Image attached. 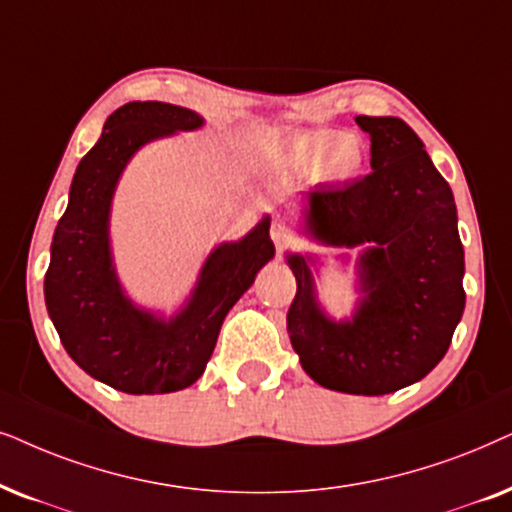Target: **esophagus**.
<instances>
[{
  "label": "esophagus",
  "mask_w": 512,
  "mask_h": 512,
  "mask_svg": "<svg viewBox=\"0 0 512 512\" xmlns=\"http://www.w3.org/2000/svg\"><path fill=\"white\" fill-rule=\"evenodd\" d=\"M271 238H274L276 248H285V245L292 241V234H290V229L285 227V224L274 222V224H271Z\"/></svg>",
  "instance_id": "obj_1"
}]
</instances>
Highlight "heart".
<instances>
[{
    "instance_id": "1",
    "label": "heart",
    "mask_w": 512,
    "mask_h": 512,
    "mask_svg": "<svg viewBox=\"0 0 512 512\" xmlns=\"http://www.w3.org/2000/svg\"><path fill=\"white\" fill-rule=\"evenodd\" d=\"M283 166L309 173L325 182H346L365 166V145L358 135H342L335 128H316L290 138L283 149Z\"/></svg>"
}]
</instances>
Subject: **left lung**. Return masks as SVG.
Wrapping results in <instances>:
<instances>
[{
  "instance_id": "left-lung-1",
  "label": "left lung",
  "mask_w": 512,
  "mask_h": 512,
  "mask_svg": "<svg viewBox=\"0 0 512 512\" xmlns=\"http://www.w3.org/2000/svg\"><path fill=\"white\" fill-rule=\"evenodd\" d=\"M370 133L372 173L309 192L306 231L325 245L370 243L358 260L360 302L351 320L325 316L309 257L288 255L297 295L288 335L320 386L384 395L424 379L459 325L463 245L454 194L419 135L395 117H356Z\"/></svg>"
}]
</instances>
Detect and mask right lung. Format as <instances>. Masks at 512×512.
Returning <instances> with one entry per match:
<instances>
[{
	"instance_id": "add662e5",
	"label": "right lung",
	"mask_w": 512,
	"mask_h": 512,
	"mask_svg": "<svg viewBox=\"0 0 512 512\" xmlns=\"http://www.w3.org/2000/svg\"><path fill=\"white\" fill-rule=\"evenodd\" d=\"M201 126L192 109L156 100L128 102L109 114L100 140L79 161L53 234L46 309L74 363L117 391L154 395L192 386L213 356L224 316L276 252L269 217L241 241L217 245L185 309L170 320L138 309L121 290L109 252L119 177L142 145Z\"/></svg>"
}]
</instances>
